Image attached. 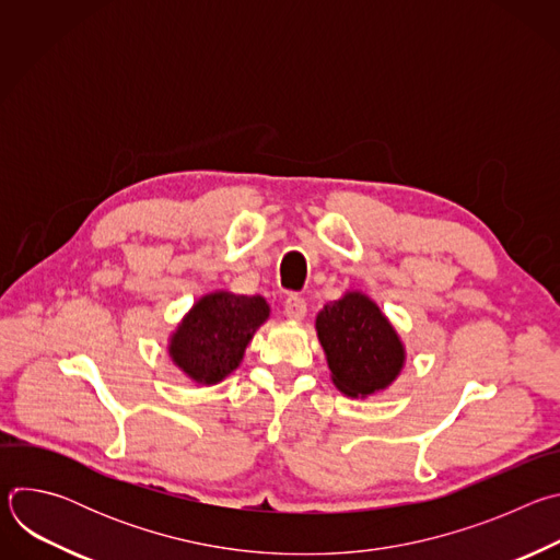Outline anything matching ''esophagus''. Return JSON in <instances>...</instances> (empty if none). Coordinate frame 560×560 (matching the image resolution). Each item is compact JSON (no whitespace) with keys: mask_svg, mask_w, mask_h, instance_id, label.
I'll use <instances>...</instances> for the list:
<instances>
[{"mask_svg":"<svg viewBox=\"0 0 560 560\" xmlns=\"http://www.w3.org/2000/svg\"><path fill=\"white\" fill-rule=\"evenodd\" d=\"M283 312H285L288 318H292V322H301V318H303L305 312H307V303H305L303 296L290 294V296L285 299V303H283Z\"/></svg>","mask_w":560,"mask_h":560,"instance_id":"34e87169","label":"esophagus"}]
</instances>
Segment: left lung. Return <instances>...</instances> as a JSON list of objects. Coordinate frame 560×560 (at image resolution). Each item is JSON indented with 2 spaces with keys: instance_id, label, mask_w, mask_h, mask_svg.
Returning <instances> with one entry per match:
<instances>
[{
  "instance_id": "left-lung-1",
  "label": "left lung",
  "mask_w": 560,
  "mask_h": 560,
  "mask_svg": "<svg viewBox=\"0 0 560 560\" xmlns=\"http://www.w3.org/2000/svg\"><path fill=\"white\" fill-rule=\"evenodd\" d=\"M330 378L339 392L368 398L389 387L406 365V346L383 310L361 290H348L316 314Z\"/></svg>"
}]
</instances>
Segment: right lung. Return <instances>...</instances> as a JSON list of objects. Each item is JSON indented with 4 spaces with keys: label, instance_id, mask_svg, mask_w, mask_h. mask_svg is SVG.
Listing matches in <instances>:
<instances>
[{
    "label": "right lung",
    "instance_id": "1",
    "mask_svg": "<svg viewBox=\"0 0 560 560\" xmlns=\"http://www.w3.org/2000/svg\"><path fill=\"white\" fill-rule=\"evenodd\" d=\"M268 316L270 305L261 294L208 292L184 314L171 335L168 354L190 381L214 385L242 365L248 343Z\"/></svg>",
    "mask_w": 560,
    "mask_h": 560
}]
</instances>
